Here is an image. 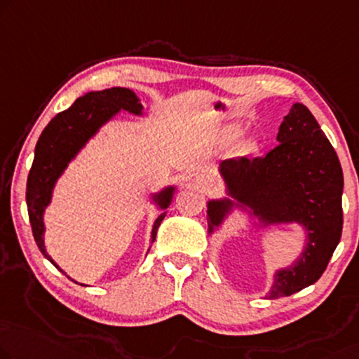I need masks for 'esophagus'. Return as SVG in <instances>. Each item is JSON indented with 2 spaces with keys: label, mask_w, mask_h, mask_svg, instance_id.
<instances>
[{
  "label": "esophagus",
  "mask_w": 359,
  "mask_h": 359,
  "mask_svg": "<svg viewBox=\"0 0 359 359\" xmlns=\"http://www.w3.org/2000/svg\"><path fill=\"white\" fill-rule=\"evenodd\" d=\"M195 182H196V185H200L201 189L205 190V191H210V190L212 189V187H214V180H212L208 174H200V175H196Z\"/></svg>",
  "instance_id": "obj_1"
}]
</instances>
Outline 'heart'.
<instances>
[{"mask_svg": "<svg viewBox=\"0 0 359 359\" xmlns=\"http://www.w3.org/2000/svg\"><path fill=\"white\" fill-rule=\"evenodd\" d=\"M242 132H243V127L235 126V127L231 128V132H229V135H231L232 138H235V137H238ZM243 149H245V151H247V153L253 151V149H255V142H253V140H248V142L243 145Z\"/></svg>", "mask_w": 359, "mask_h": 359, "instance_id": "heart-1", "label": "heart"}]
</instances>
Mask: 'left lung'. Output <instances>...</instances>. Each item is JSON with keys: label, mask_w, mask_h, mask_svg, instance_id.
Segmentation results:
<instances>
[{"label": "left lung", "mask_w": 359, "mask_h": 359, "mask_svg": "<svg viewBox=\"0 0 359 359\" xmlns=\"http://www.w3.org/2000/svg\"><path fill=\"white\" fill-rule=\"evenodd\" d=\"M277 142L263 158L224 161L219 174L227 196L208 201L210 237L235 210L247 212L261 229L298 224L306 233L298 258L274 272L269 299L313 285L332 258L344 226L339 156L306 106H292Z\"/></svg>", "instance_id": "left-lung-1"}]
</instances>
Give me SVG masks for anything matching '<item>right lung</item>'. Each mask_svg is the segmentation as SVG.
I'll return each instance as SVG.
<instances>
[{"label": "right lung", "mask_w": 359, "mask_h": 359, "mask_svg": "<svg viewBox=\"0 0 359 359\" xmlns=\"http://www.w3.org/2000/svg\"><path fill=\"white\" fill-rule=\"evenodd\" d=\"M119 111H127L133 116H143V104L132 90L122 87L85 93L74 101L71 108L53 117L36 142L34 164L27 177V210H29L30 226L36 245L43 256L61 272L64 271L48 255L45 247V221H43L45 210L51 203L57 179L67 169L69 163ZM174 191L175 187L169 185L151 195L153 203H156L159 210H163L153 224L151 240H149L151 243L156 238L158 227L161 226L168 212L165 210L172 201Z\"/></svg>", "instance_id": "add662e5"}]
</instances>
